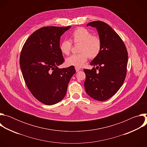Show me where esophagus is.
Returning <instances> with one entry per match:
<instances>
[{"instance_id":"1","label":"esophagus","mask_w":147,"mask_h":147,"mask_svg":"<svg viewBox=\"0 0 147 147\" xmlns=\"http://www.w3.org/2000/svg\"><path fill=\"white\" fill-rule=\"evenodd\" d=\"M75 69H76V72H78V71H80V70H81V69H80V68H79V67H75Z\"/></svg>"}]
</instances>
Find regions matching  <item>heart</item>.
Wrapping results in <instances>:
<instances>
[{"label":"heart","instance_id":"b5f03b06","mask_svg":"<svg viewBox=\"0 0 147 147\" xmlns=\"http://www.w3.org/2000/svg\"><path fill=\"white\" fill-rule=\"evenodd\" d=\"M71 42L75 45L80 44L78 54L73 55L66 59V64L69 66L81 67L87 61L88 57L93 59L100 54L102 43L100 38L84 27L76 28L71 34ZM72 43L68 40L62 41L60 45L61 52L65 55L70 54Z\"/></svg>","mask_w":147,"mask_h":147}]
</instances>
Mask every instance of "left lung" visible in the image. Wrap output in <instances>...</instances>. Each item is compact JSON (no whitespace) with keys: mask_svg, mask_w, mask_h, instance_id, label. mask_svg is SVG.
Here are the masks:
<instances>
[{"mask_svg":"<svg viewBox=\"0 0 147 147\" xmlns=\"http://www.w3.org/2000/svg\"><path fill=\"white\" fill-rule=\"evenodd\" d=\"M88 26L97 29L102 47L99 56L90 63L96 67L84 69V87L89 96L103 101L113 96L123 85L127 73L128 53L121 38L108 24L94 21Z\"/></svg>","mask_w":147,"mask_h":147,"instance_id":"1","label":"left lung"}]
</instances>
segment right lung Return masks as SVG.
<instances>
[{"label": "right lung", "instance_id": "right-lung-1", "mask_svg": "<svg viewBox=\"0 0 147 147\" xmlns=\"http://www.w3.org/2000/svg\"><path fill=\"white\" fill-rule=\"evenodd\" d=\"M71 27H44L26 40L20 56V66L27 88L47 105L60 102L76 73L74 66L59 69L65 61L60 50L61 35Z\"/></svg>", "mask_w": 147, "mask_h": 147}]
</instances>
